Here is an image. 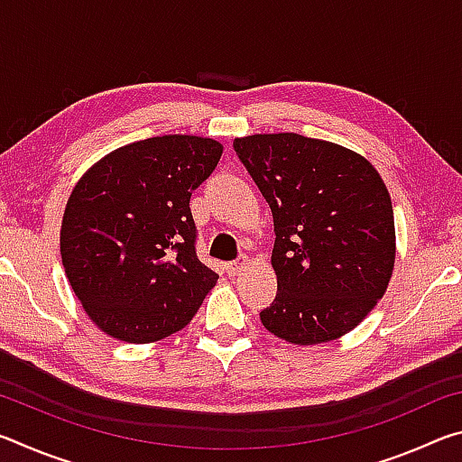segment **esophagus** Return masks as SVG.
<instances>
[{
    "label": "esophagus",
    "mask_w": 462,
    "mask_h": 462,
    "mask_svg": "<svg viewBox=\"0 0 462 462\" xmlns=\"http://www.w3.org/2000/svg\"><path fill=\"white\" fill-rule=\"evenodd\" d=\"M246 264H248V259H246V256H240L238 261H232V263L226 264V273H228L230 277H234V275H238V273H240L242 269H245Z\"/></svg>",
    "instance_id": "34e87169"
}]
</instances>
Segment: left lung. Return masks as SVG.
<instances>
[{"instance_id":"8db88e82","label":"left lung","mask_w":462,"mask_h":462,"mask_svg":"<svg viewBox=\"0 0 462 462\" xmlns=\"http://www.w3.org/2000/svg\"><path fill=\"white\" fill-rule=\"evenodd\" d=\"M234 151L275 224L277 295L263 326L300 346L355 330L395 267L393 206L379 171L350 148L293 132L242 136Z\"/></svg>"}]
</instances>
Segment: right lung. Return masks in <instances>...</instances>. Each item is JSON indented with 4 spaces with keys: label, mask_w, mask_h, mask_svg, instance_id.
I'll list each match as a JSON object with an SVG mask.
<instances>
[{
    "label": "right lung",
    "mask_w": 462,
    "mask_h": 462,
    "mask_svg": "<svg viewBox=\"0 0 462 462\" xmlns=\"http://www.w3.org/2000/svg\"><path fill=\"white\" fill-rule=\"evenodd\" d=\"M224 146L167 134L116 148L85 171L60 224L69 285L101 332L130 344L191 322L217 275L195 254L191 193Z\"/></svg>",
    "instance_id": "obj_1"
}]
</instances>
